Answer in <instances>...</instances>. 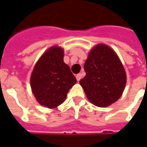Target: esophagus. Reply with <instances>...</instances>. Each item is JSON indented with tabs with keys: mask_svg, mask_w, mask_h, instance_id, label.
Returning <instances> with one entry per match:
<instances>
[{
	"mask_svg": "<svg viewBox=\"0 0 147 147\" xmlns=\"http://www.w3.org/2000/svg\"><path fill=\"white\" fill-rule=\"evenodd\" d=\"M82 77H83V75H82V74H77V76H76V78H77V80H78V81H80L81 78H82Z\"/></svg>",
	"mask_w": 147,
	"mask_h": 147,
	"instance_id": "34e87169",
	"label": "esophagus"
}]
</instances>
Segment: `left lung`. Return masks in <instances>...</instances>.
Instances as JSON below:
<instances>
[{
	"label": "left lung",
	"mask_w": 147,
	"mask_h": 147,
	"mask_svg": "<svg viewBox=\"0 0 147 147\" xmlns=\"http://www.w3.org/2000/svg\"><path fill=\"white\" fill-rule=\"evenodd\" d=\"M86 76L80 81L87 97L99 107L118 99L126 84V74L113 49L98 45L90 51L84 66Z\"/></svg>",
	"instance_id": "left-lung-1"
}]
</instances>
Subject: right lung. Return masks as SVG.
Here are the masks:
<instances>
[{"mask_svg":"<svg viewBox=\"0 0 147 147\" xmlns=\"http://www.w3.org/2000/svg\"><path fill=\"white\" fill-rule=\"evenodd\" d=\"M63 56L61 48L51 47L40 58L31 74L32 92L40 104L48 108L62 104L69 89L77 83Z\"/></svg>","mask_w":147,"mask_h":147,"instance_id":"add662e5","label":"right lung"}]
</instances>
